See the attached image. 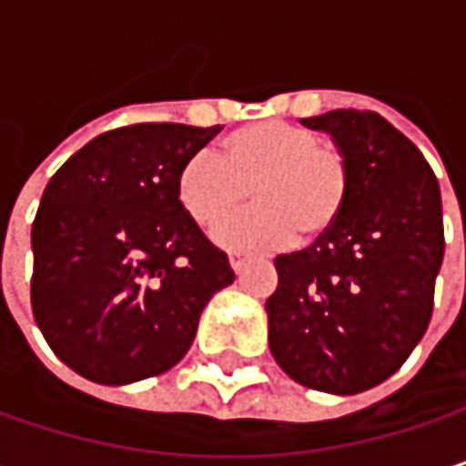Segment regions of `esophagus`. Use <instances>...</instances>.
<instances>
[{"mask_svg": "<svg viewBox=\"0 0 466 466\" xmlns=\"http://www.w3.org/2000/svg\"><path fill=\"white\" fill-rule=\"evenodd\" d=\"M248 261H250V256H245V253H229V264L234 272H242L248 267Z\"/></svg>", "mask_w": 466, "mask_h": 466, "instance_id": "34e87169", "label": "esophagus"}]
</instances>
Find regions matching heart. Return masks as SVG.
<instances>
[{
    "label": "heart",
    "mask_w": 466,
    "mask_h": 466,
    "mask_svg": "<svg viewBox=\"0 0 466 466\" xmlns=\"http://www.w3.org/2000/svg\"><path fill=\"white\" fill-rule=\"evenodd\" d=\"M259 205L216 229L232 250H264L324 237L345 210L350 169L345 156L308 127L261 121L232 132L221 156L199 150L177 172V197L186 213L216 227L244 201L247 186Z\"/></svg>",
    "instance_id": "heart-1"
}]
</instances>
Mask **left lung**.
Returning <instances> with one entry per match:
<instances>
[{
  "instance_id": "1",
  "label": "left lung",
  "mask_w": 466,
  "mask_h": 466,
  "mask_svg": "<svg viewBox=\"0 0 466 466\" xmlns=\"http://www.w3.org/2000/svg\"><path fill=\"white\" fill-rule=\"evenodd\" d=\"M350 169L337 224L275 258L269 350L316 391L359 394L391 378L423 337L445 253L437 177L419 147L372 110L302 118Z\"/></svg>"
}]
</instances>
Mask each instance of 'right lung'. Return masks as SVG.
Returning a JSON list of instances; mask_svg holds the SVG:
<instances>
[{
  "mask_svg": "<svg viewBox=\"0 0 466 466\" xmlns=\"http://www.w3.org/2000/svg\"><path fill=\"white\" fill-rule=\"evenodd\" d=\"M221 127L105 132L47 180L32 224V310L77 375L124 386L172 370L234 272L177 197V172Z\"/></svg>",
  "mask_w": 466,
  "mask_h": 466,
  "instance_id": "right-lung-1",
  "label": "right lung"
}]
</instances>
